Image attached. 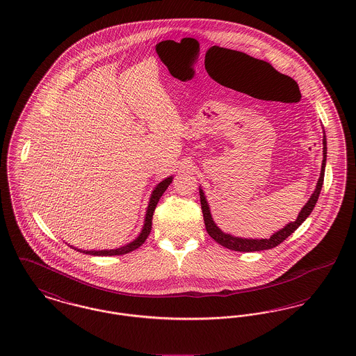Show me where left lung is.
<instances>
[{"label":"left lung","mask_w":356,"mask_h":356,"mask_svg":"<svg viewBox=\"0 0 356 356\" xmlns=\"http://www.w3.org/2000/svg\"><path fill=\"white\" fill-rule=\"evenodd\" d=\"M325 160H327V140H325V135H324V137H323L322 170H321V177H319V180L316 183V188H315L314 193L311 195L308 202L305 203V207L302 208V211L299 212L296 220L288 222L284 228H282L277 232L272 234L270 238H245V237L232 236L231 234L222 232L220 228L216 225V222L213 221V218L211 215V209H209V205H208V202L205 199L203 189L199 188L200 203H202V209H203L204 224H205L208 235L212 237L215 241H218L222 247H225L228 250H232V251H237V252H254V251L271 250L273 247L279 245L289 235H292L302 225V222L311 215L315 204H316L318 199H319L321 191H322L324 170H325Z\"/></svg>","instance_id":"left-lung-1"}]
</instances>
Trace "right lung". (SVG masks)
Instances as JSON below:
<instances>
[{"mask_svg":"<svg viewBox=\"0 0 356 356\" xmlns=\"http://www.w3.org/2000/svg\"><path fill=\"white\" fill-rule=\"evenodd\" d=\"M173 180V176H170L167 179H164L161 183H159L157 186H154V189L152 191V195H151V199H149V203H148V208H147V213H145V219H144V225L141 228V232L140 235L136 237L134 241L116 248V250H102V251H88V250H80V248H74L73 245H70L72 248L77 250L79 252H83L86 254H93V256H116V254H125L128 252H132L135 251L136 248H138L141 244H144V241L147 240V237L149 236L151 234V229H152V218L153 212H154V208L159 203L160 197L163 196V193L167 191V188L170 186Z\"/></svg>","mask_w":356,"mask_h":356,"instance_id":"obj_1","label":"right lung"}]
</instances>
